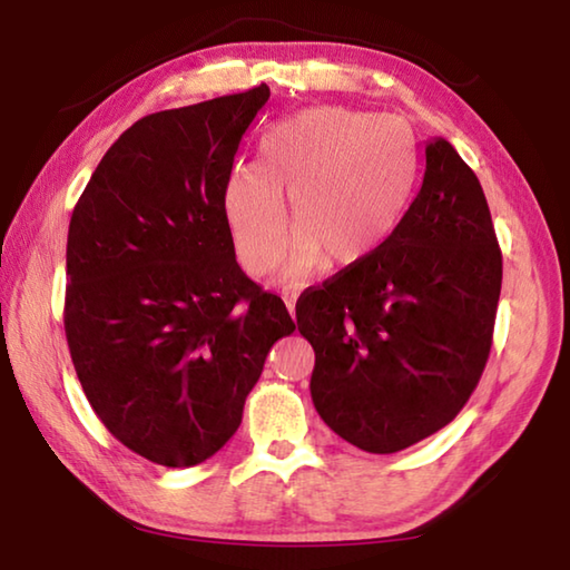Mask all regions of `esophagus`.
Segmentation results:
<instances>
[{
    "label": "esophagus",
    "instance_id": "34e87169",
    "mask_svg": "<svg viewBox=\"0 0 570 570\" xmlns=\"http://www.w3.org/2000/svg\"><path fill=\"white\" fill-rule=\"evenodd\" d=\"M284 304L288 308V314H296V292H284Z\"/></svg>",
    "mask_w": 570,
    "mask_h": 570
}]
</instances>
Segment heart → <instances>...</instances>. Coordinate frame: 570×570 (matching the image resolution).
Here are the masks:
<instances>
[{"label":"heart","mask_w":570,"mask_h":570,"mask_svg":"<svg viewBox=\"0 0 570 570\" xmlns=\"http://www.w3.org/2000/svg\"><path fill=\"white\" fill-rule=\"evenodd\" d=\"M414 146L394 118L316 108L278 122L262 140V166H236L224 214L250 274H268L286 248V204L296 230L284 278L326 262L352 268L397 230L414 190Z\"/></svg>","instance_id":"1"}]
</instances>
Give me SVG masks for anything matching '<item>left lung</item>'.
I'll return each instance as SVG.
<instances>
[{"label":"left lung","instance_id":"left-lung-1","mask_svg":"<svg viewBox=\"0 0 570 570\" xmlns=\"http://www.w3.org/2000/svg\"><path fill=\"white\" fill-rule=\"evenodd\" d=\"M503 256L485 193L445 138L377 254L298 298L314 407L342 440L390 455L435 435L485 370Z\"/></svg>","mask_w":570,"mask_h":570}]
</instances>
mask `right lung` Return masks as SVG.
<instances>
[{"label":"right lung","instance_id":"add662e5","mask_svg":"<svg viewBox=\"0 0 570 570\" xmlns=\"http://www.w3.org/2000/svg\"><path fill=\"white\" fill-rule=\"evenodd\" d=\"M266 85L125 130L72 210L65 334L85 397L140 458L190 468L234 438L296 326L240 272L224 188Z\"/></svg>","mask_w":570,"mask_h":570}]
</instances>
